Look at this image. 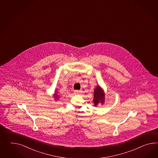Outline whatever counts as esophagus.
Wrapping results in <instances>:
<instances>
[{
  "label": "esophagus",
  "instance_id": "1",
  "mask_svg": "<svg viewBox=\"0 0 158 158\" xmlns=\"http://www.w3.org/2000/svg\"><path fill=\"white\" fill-rule=\"evenodd\" d=\"M81 93V91H79V90H75L74 91V94H80Z\"/></svg>",
  "mask_w": 158,
  "mask_h": 158
}]
</instances>
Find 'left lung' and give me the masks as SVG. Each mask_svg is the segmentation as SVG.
<instances>
[{"mask_svg":"<svg viewBox=\"0 0 158 158\" xmlns=\"http://www.w3.org/2000/svg\"><path fill=\"white\" fill-rule=\"evenodd\" d=\"M94 94V98L93 101H94L95 106H96L99 103H101L102 104H104L105 94H104V91L99 85H98L95 89Z\"/></svg>","mask_w":158,"mask_h":158,"instance_id":"left-lung-1","label":"left lung"}]
</instances>
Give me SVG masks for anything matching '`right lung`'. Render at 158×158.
I'll use <instances>...</instances> for the list:
<instances>
[{
	"label": "right lung",
	"instance_id": "right-lung-1",
	"mask_svg": "<svg viewBox=\"0 0 158 158\" xmlns=\"http://www.w3.org/2000/svg\"><path fill=\"white\" fill-rule=\"evenodd\" d=\"M59 96L58 95V94H55V95H54V98H55V99H56V100H58V99H59Z\"/></svg>",
	"mask_w": 158,
	"mask_h": 158
}]
</instances>
